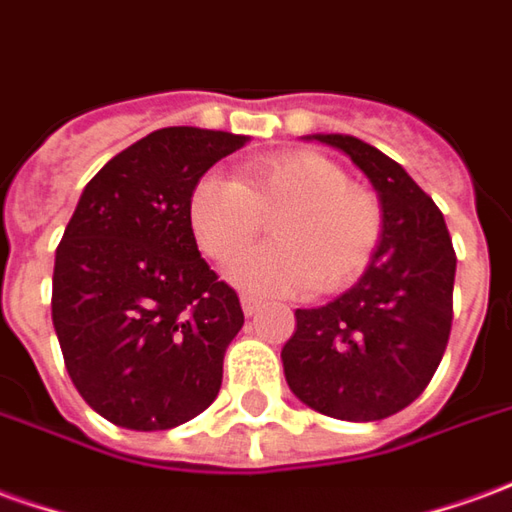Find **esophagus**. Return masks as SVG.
<instances>
[{
	"mask_svg": "<svg viewBox=\"0 0 512 512\" xmlns=\"http://www.w3.org/2000/svg\"><path fill=\"white\" fill-rule=\"evenodd\" d=\"M241 307H244L246 316H255L257 310L263 307V299H257L252 293H241Z\"/></svg>",
	"mask_w": 512,
	"mask_h": 512,
	"instance_id": "1",
	"label": "esophagus"
}]
</instances>
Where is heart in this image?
Masks as SVG:
<instances>
[{"mask_svg": "<svg viewBox=\"0 0 512 512\" xmlns=\"http://www.w3.org/2000/svg\"><path fill=\"white\" fill-rule=\"evenodd\" d=\"M277 241L241 255L230 277L249 291L285 293L310 282L316 293L352 285L382 238L380 199L349 185L346 171L318 152L246 160L238 180L205 171L188 194V227L213 263H227L271 219Z\"/></svg>", "mask_w": 512, "mask_h": 512, "instance_id": "heart-1", "label": "heart"}]
</instances>
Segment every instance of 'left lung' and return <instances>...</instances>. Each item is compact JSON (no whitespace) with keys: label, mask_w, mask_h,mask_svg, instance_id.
<instances>
[{"label":"left lung","mask_w":512,"mask_h":512,"mask_svg":"<svg viewBox=\"0 0 512 512\" xmlns=\"http://www.w3.org/2000/svg\"><path fill=\"white\" fill-rule=\"evenodd\" d=\"M363 171L382 238L363 277L327 305L296 310L282 346L293 396L343 421H380L430 385L452 330L457 257L443 213L396 160L352 135H310Z\"/></svg>","instance_id":"1"}]
</instances>
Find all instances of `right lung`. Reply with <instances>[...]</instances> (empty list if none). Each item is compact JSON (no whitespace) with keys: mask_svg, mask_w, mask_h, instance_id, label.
I'll use <instances>...</instances> for the list:
<instances>
[{"mask_svg":"<svg viewBox=\"0 0 512 512\" xmlns=\"http://www.w3.org/2000/svg\"><path fill=\"white\" fill-rule=\"evenodd\" d=\"M246 141L199 127L149 132L85 185L63 232L52 324L74 388L119 427L171 430L219 396L244 310L199 255L188 194Z\"/></svg>","mask_w":512,"mask_h":512,"instance_id":"right-lung-1","label":"right lung"}]
</instances>
